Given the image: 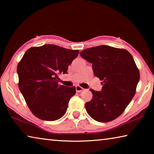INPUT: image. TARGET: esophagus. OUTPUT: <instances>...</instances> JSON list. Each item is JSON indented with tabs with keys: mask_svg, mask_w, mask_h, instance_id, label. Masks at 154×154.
<instances>
[{
	"mask_svg": "<svg viewBox=\"0 0 154 154\" xmlns=\"http://www.w3.org/2000/svg\"><path fill=\"white\" fill-rule=\"evenodd\" d=\"M75 88H76L77 92H82V91L84 90V89H83L82 87H81L80 85H77V86L75 87Z\"/></svg>",
	"mask_w": 154,
	"mask_h": 154,
	"instance_id": "esophagus-1",
	"label": "esophagus"
}]
</instances>
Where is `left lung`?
I'll return each mask as SVG.
<instances>
[{"label": "left lung", "instance_id": "left-lung-1", "mask_svg": "<svg viewBox=\"0 0 154 154\" xmlns=\"http://www.w3.org/2000/svg\"><path fill=\"white\" fill-rule=\"evenodd\" d=\"M92 64L94 74L103 81L101 92L92 89L85 104L89 116L100 122H111L123 113L136 93L140 73L131 54L124 49L99 45L80 52Z\"/></svg>", "mask_w": 154, "mask_h": 154}]
</instances>
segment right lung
Segmentation results:
<instances>
[{
  "label": "right lung",
  "mask_w": 154,
  "mask_h": 154,
  "mask_svg": "<svg viewBox=\"0 0 154 154\" xmlns=\"http://www.w3.org/2000/svg\"><path fill=\"white\" fill-rule=\"evenodd\" d=\"M79 54L56 45L32 47L25 52L17 71L18 87L34 116L54 121L66 113L75 87L58 84V75L67 72L69 65Z\"/></svg>",
  "instance_id": "add662e5"
}]
</instances>
